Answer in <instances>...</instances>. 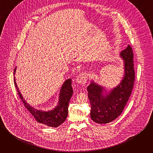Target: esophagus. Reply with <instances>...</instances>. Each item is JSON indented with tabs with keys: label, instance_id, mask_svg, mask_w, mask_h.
<instances>
[{
	"label": "esophagus",
	"instance_id": "obj_1",
	"mask_svg": "<svg viewBox=\"0 0 153 153\" xmlns=\"http://www.w3.org/2000/svg\"><path fill=\"white\" fill-rule=\"evenodd\" d=\"M87 78H88L87 74L85 72H82L79 73L77 76L76 80L78 83H80L81 85H85L86 83Z\"/></svg>",
	"mask_w": 153,
	"mask_h": 153
}]
</instances>
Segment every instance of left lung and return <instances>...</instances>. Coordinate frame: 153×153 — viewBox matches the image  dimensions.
I'll return each instance as SVG.
<instances>
[{
    "label": "left lung",
    "mask_w": 153,
    "mask_h": 153,
    "mask_svg": "<svg viewBox=\"0 0 153 153\" xmlns=\"http://www.w3.org/2000/svg\"><path fill=\"white\" fill-rule=\"evenodd\" d=\"M124 60L125 76L110 93L102 95L103 88L93 82L87 87L91 105V119L98 123H107L115 120L122 113L132 93L135 80L133 51L129 45L120 53Z\"/></svg>",
    "instance_id": "obj_1"
}]
</instances>
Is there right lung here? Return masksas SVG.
<instances>
[{
    "label": "right lung",
    "mask_w": 153,
    "mask_h": 153,
    "mask_svg": "<svg viewBox=\"0 0 153 153\" xmlns=\"http://www.w3.org/2000/svg\"><path fill=\"white\" fill-rule=\"evenodd\" d=\"M16 70V68H15L14 70V76L15 75ZM14 82L18 95L22 101L25 107L39 123L51 127H57L66 120L68 114V109L69 102L73 93L71 86V79H68L62 86L59 97V102L57 107L54 110L48 112L39 111L30 106L24 100L22 96L19 92L16 83L15 77H14Z\"/></svg>",
    "instance_id": "right-lung-1"
}]
</instances>
